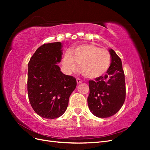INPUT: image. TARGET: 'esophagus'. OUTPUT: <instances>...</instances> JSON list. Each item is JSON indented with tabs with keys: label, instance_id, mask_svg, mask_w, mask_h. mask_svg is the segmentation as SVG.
Segmentation results:
<instances>
[{
	"label": "esophagus",
	"instance_id": "1",
	"mask_svg": "<svg viewBox=\"0 0 150 150\" xmlns=\"http://www.w3.org/2000/svg\"><path fill=\"white\" fill-rule=\"evenodd\" d=\"M76 81H77V83H78V84H80V83H82V81H81L79 78H77Z\"/></svg>",
	"mask_w": 150,
	"mask_h": 150
}]
</instances>
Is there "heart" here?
<instances>
[{
  "mask_svg": "<svg viewBox=\"0 0 150 150\" xmlns=\"http://www.w3.org/2000/svg\"><path fill=\"white\" fill-rule=\"evenodd\" d=\"M111 62L109 51L93 44L80 45L70 52H66L62 58V65L67 73L76 72L78 64L81 73L88 79L103 76L108 70Z\"/></svg>",
  "mask_w": 150,
  "mask_h": 150,
  "instance_id": "1",
  "label": "heart"
}]
</instances>
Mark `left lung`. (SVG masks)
<instances>
[{"label": "left lung", "instance_id": "left-lung-1", "mask_svg": "<svg viewBox=\"0 0 150 150\" xmlns=\"http://www.w3.org/2000/svg\"><path fill=\"white\" fill-rule=\"evenodd\" d=\"M109 52L111 62L106 74L89 81L88 107L94 116L101 118L115 115L123 105L126 96L121 60L114 50L110 49Z\"/></svg>", "mask_w": 150, "mask_h": 150}]
</instances>
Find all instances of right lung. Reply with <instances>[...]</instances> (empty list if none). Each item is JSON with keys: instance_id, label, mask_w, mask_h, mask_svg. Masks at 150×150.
Wrapping results in <instances>:
<instances>
[{"instance_id": "1", "label": "right lung", "mask_w": 150, "mask_h": 150, "mask_svg": "<svg viewBox=\"0 0 150 150\" xmlns=\"http://www.w3.org/2000/svg\"><path fill=\"white\" fill-rule=\"evenodd\" d=\"M62 48L60 42L43 44L28 64L29 99L34 111L44 118L55 119L64 114L77 85L74 77L63 74L57 65L61 61Z\"/></svg>"}]
</instances>
